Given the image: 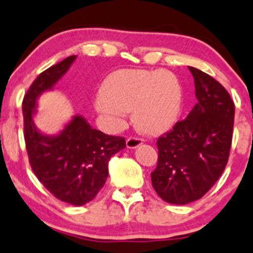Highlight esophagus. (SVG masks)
Segmentation results:
<instances>
[{
    "label": "esophagus",
    "mask_w": 253,
    "mask_h": 253,
    "mask_svg": "<svg viewBox=\"0 0 253 253\" xmlns=\"http://www.w3.org/2000/svg\"><path fill=\"white\" fill-rule=\"evenodd\" d=\"M143 143L144 142H143V139H140V138L131 137L126 140V147L128 149H135L139 147V145H142Z\"/></svg>",
    "instance_id": "1"
}]
</instances>
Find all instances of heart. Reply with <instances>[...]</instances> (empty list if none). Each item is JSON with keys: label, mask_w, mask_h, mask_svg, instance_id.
Returning a JSON list of instances; mask_svg holds the SVG:
<instances>
[{"label": "heart", "mask_w": 253, "mask_h": 253, "mask_svg": "<svg viewBox=\"0 0 253 253\" xmlns=\"http://www.w3.org/2000/svg\"><path fill=\"white\" fill-rule=\"evenodd\" d=\"M94 108L113 126H120L127 111L147 133H162L174 126L183 109L179 81L167 70L122 69L104 80Z\"/></svg>", "instance_id": "b5f03b06"}]
</instances>
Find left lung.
Wrapping results in <instances>:
<instances>
[{"label":"left lung","mask_w":253,"mask_h":253,"mask_svg":"<svg viewBox=\"0 0 253 253\" xmlns=\"http://www.w3.org/2000/svg\"><path fill=\"white\" fill-rule=\"evenodd\" d=\"M198 103L189 115L158 139L151 183L164 201L187 205L203 198L223 173L232 145L235 106L212 76L189 66Z\"/></svg>","instance_id":"8db88e82"}]
</instances>
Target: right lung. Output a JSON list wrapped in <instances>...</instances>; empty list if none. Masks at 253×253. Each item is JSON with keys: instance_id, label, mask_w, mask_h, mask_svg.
I'll return each mask as SVG.
<instances>
[{"instance_id": "obj_1", "label": "right lung", "mask_w": 253, "mask_h": 253, "mask_svg": "<svg viewBox=\"0 0 253 253\" xmlns=\"http://www.w3.org/2000/svg\"><path fill=\"white\" fill-rule=\"evenodd\" d=\"M76 55L40 74L23 100L24 137L31 169L40 182L60 201L82 206L103 188L111 156L126 148L121 137L92 128L81 115L73 116L55 134L42 133L35 125L37 100L52 91L68 73Z\"/></svg>"}]
</instances>
